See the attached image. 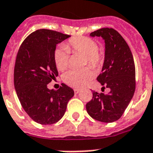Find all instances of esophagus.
<instances>
[{
	"label": "esophagus",
	"instance_id": "34e87169",
	"mask_svg": "<svg viewBox=\"0 0 153 153\" xmlns=\"http://www.w3.org/2000/svg\"><path fill=\"white\" fill-rule=\"evenodd\" d=\"M74 91V93H75V94H78V93L79 92V89H77V88H75Z\"/></svg>",
	"mask_w": 153,
	"mask_h": 153
}]
</instances>
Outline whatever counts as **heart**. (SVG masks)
<instances>
[{
    "instance_id": "1",
    "label": "heart",
    "mask_w": 153,
    "mask_h": 153,
    "mask_svg": "<svg viewBox=\"0 0 153 153\" xmlns=\"http://www.w3.org/2000/svg\"><path fill=\"white\" fill-rule=\"evenodd\" d=\"M69 52L85 55V64L88 63L92 68L99 67L104 58L103 52L98 48L95 40L88 36H76L69 39L65 47H59L55 49L54 60L59 70L63 71L68 67ZM92 76L91 70L86 67L80 70H69L63 74L62 79L72 88H79L88 84Z\"/></svg>"
}]
</instances>
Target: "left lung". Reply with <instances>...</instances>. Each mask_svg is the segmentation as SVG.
I'll use <instances>...</instances> for the list:
<instances>
[{"instance_id":"8db88e82","label":"left lung","mask_w":153,"mask_h":153,"mask_svg":"<svg viewBox=\"0 0 153 153\" xmlns=\"http://www.w3.org/2000/svg\"><path fill=\"white\" fill-rule=\"evenodd\" d=\"M105 40V59L102 74L97 77L109 93L93 91L92 99L86 105L93 119L103 123L119 120L133 98L135 91V65L129 46L117 30L102 28L90 33Z\"/></svg>"}]
</instances>
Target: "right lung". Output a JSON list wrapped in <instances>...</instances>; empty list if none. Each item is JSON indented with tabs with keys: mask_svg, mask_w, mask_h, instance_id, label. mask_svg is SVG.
Returning <instances> with one entry per match:
<instances>
[{
	"mask_svg": "<svg viewBox=\"0 0 153 153\" xmlns=\"http://www.w3.org/2000/svg\"><path fill=\"white\" fill-rule=\"evenodd\" d=\"M69 35L51 30H37L20 46L14 69V85L20 103L33 120L53 124L64 116L74 95L71 88L62 84L59 90L48 84L59 75L54 60L56 45Z\"/></svg>",
	"mask_w": 153,
	"mask_h": 153,
	"instance_id": "add662e5",
	"label": "right lung"
}]
</instances>
